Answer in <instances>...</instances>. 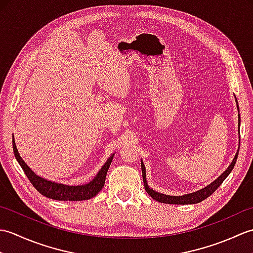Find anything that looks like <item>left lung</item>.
Returning a JSON list of instances; mask_svg holds the SVG:
<instances>
[{"instance_id": "1", "label": "left lung", "mask_w": 253, "mask_h": 253, "mask_svg": "<svg viewBox=\"0 0 253 253\" xmlns=\"http://www.w3.org/2000/svg\"><path fill=\"white\" fill-rule=\"evenodd\" d=\"M237 101V100H236ZM237 109L239 112V107H238V103H237ZM238 123L240 126V115L238 114ZM238 152L236 153L235 158L233 160V162L230 163V165L227 168V169L224 171V173L214 180L211 184L208 185L206 188L203 189L198 190L196 192L192 193H188V195H184V196H169V195H164V193H160L157 192L155 190L151 189L147 184V178H146V168H144V164L141 160V170H142V179H143V185H144V189L148 192V195L150 197H152L154 200H157L159 202H163V203H169V204H193V203H199L203 201L204 199H207L208 197H210L212 193L215 191L217 188L222 185V182L225 180V178L230 174V171L233 170L234 166L236 164V161H237V157H238Z\"/></svg>"}]
</instances>
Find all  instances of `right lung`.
<instances>
[{"label":"right lung","mask_w":253,"mask_h":253,"mask_svg":"<svg viewBox=\"0 0 253 253\" xmlns=\"http://www.w3.org/2000/svg\"><path fill=\"white\" fill-rule=\"evenodd\" d=\"M13 150L15 158L17 160V162L21 166V169H24L26 176L28 177V179L36 189L39 191L41 195L44 197H47L50 199H54V200L60 201H83L88 200V199L93 198L95 195L101 191L102 188L104 186L106 173L109 170L110 165L112 163V160L114 158V154H112L106 161L105 164L102 166L99 173L96 174L94 178L89 181L88 184L82 185V186H67L63 184H57V182L47 180L45 178L36 175L32 169L27 165L24 160L18 153V150L16 148L14 136H13Z\"/></svg>","instance_id":"right-lung-1"}]
</instances>
